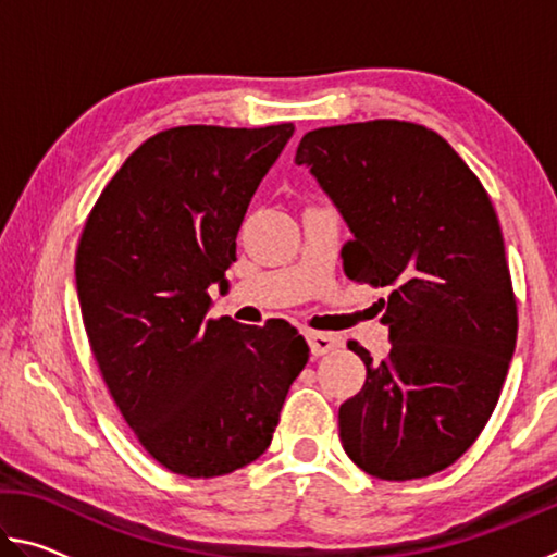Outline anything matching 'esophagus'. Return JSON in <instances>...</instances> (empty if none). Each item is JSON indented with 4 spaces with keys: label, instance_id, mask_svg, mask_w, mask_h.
Instances as JSON below:
<instances>
[{
    "label": "esophagus",
    "instance_id": "esophagus-1",
    "mask_svg": "<svg viewBox=\"0 0 557 557\" xmlns=\"http://www.w3.org/2000/svg\"><path fill=\"white\" fill-rule=\"evenodd\" d=\"M307 342L312 346L314 356H324L329 351H334L336 346H342V338L326 332H307Z\"/></svg>",
    "mask_w": 557,
    "mask_h": 557
}]
</instances>
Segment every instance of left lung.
I'll return each instance as SVG.
<instances>
[{"label": "left lung", "mask_w": 557, "mask_h": 557, "mask_svg": "<svg viewBox=\"0 0 557 557\" xmlns=\"http://www.w3.org/2000/svg\"><path fill=\"white\" fill-rule=\"evenodd\" d=\"M351 228L348 280L385 287L383 361L358 342L366 383L338 408L346 455L405 482L447 469L482 435L518 332L504 235L479 176L445 137L405 120L307 132L297 147Z\"/></svg>", "instance_id": "1"}]
</instances>
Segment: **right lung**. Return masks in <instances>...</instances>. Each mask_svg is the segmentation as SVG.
<instances>
[{"mask_svg":"<svg viewBox=\"0 0 557 557\" xmlns=\"http://www.w3.org/2000/svg\"><path fill=\"white\" fill-rule=\"evenodd\" d=\"M292 122L182 125L145 139L102 188L75 252L83 324L110 398L174 474L223 476L270 447L309 346L285 319H206L211 282Z\"/></svg>","mask_w":557,"mask_h":557,"instance_id":"add662e5","label":"right lung"}]
</instances>
